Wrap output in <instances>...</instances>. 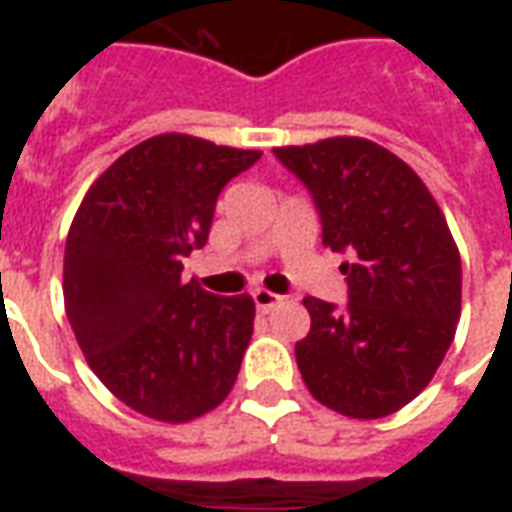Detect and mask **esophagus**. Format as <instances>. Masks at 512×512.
<instances>
[{
    "label": "esophagus",
    "instance_id": "esophagus-1",
    "mask_svg": "<svg viewBox=\"0 0 512 512\" xmlns=\"http://www.w3.org/2000/svg\"><path fill=\"white\" fill-rule=\"evenodd\" d=\"M252 299H255L257 310L260 312L274 310L277 304H282V296H279V293H271V290H266V288H257L255 293H252Z\"/></svg>",
    "mask_w": 512,
    "mask_h": 512
}]
</instances>
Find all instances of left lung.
<instances>
[{
	"label": "left lung",
	"instance_id": "8db88e82",
	"mask_svg": "<svg viewBox=\"0 0 512 512\" xmlns=\"http://www.w3.org/2000/svg\"><path fill=\"white\" fill-rule=\"evenodd\" d=\"M310 189L323 246L348 252V307L307 296L296 362L310 395L351 419L395 414L436 376L461 318V255L403 158L362 136L274 147Z\"/></svg>",
	"mask_w": 512,
	"mask_h": 512
}]
</instances>
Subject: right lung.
Returning <instances> with one entry per match:
<instances>
[{
	"instance_id": "add662e5",
	"label": "right lung",
	"mask_w": 512,
	"mask_h": 512,
	"mask_svg": "<svg viewBox=\"0 0 512 512\" xmlns=\"http://www.w3.org/2000/svg\"><path fill=\"white\" fill-rule=\"evenodd\" d=\"M263 156L189 134L126 150L84 194L65 241V312L87 365L128 408L191 422L230 395L255 326L252 296L183 282L219 191Z\"/></svg>"
}]
</instances>
